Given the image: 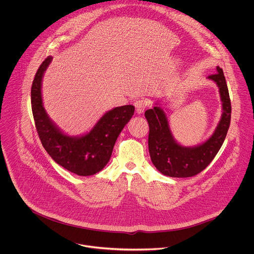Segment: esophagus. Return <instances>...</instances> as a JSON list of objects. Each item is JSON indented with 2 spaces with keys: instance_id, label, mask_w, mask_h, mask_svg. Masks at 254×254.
I'll list each match as a JSON object with an SVG mask.
<instances>
[{
  "instance_id": "34e87169",
  "label": "esophagus",
  "mask_w": 254,
  "mask_h": 254,
  "mask_svg": "<svg viewBox=\"0 0 254 254\" xmlns=\"http://www.w3.org/2000/svg\"><path fill=\"white\" fill-rule=\"evenodd\" d=\"M133 105L135 107V112L137 114H142L147 107V103L144 100H137L134 102Z\"/></svg>"
}]
</instances>
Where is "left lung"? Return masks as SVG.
<instances>
[{
  "instance_id": "left-lung-1",
  "label": "left lung",
  "mask_w": 254,
  "mask_h": 254,
  "mask_svg": "<svg viewBox=\"0 0 254 254\" xmlns=\"http://www.w3.org/2000/svg\"><path fill=\"white\" fill-rule=\"evenodd\" d=\"M220 89L223 115L212 136L202 144L186 147L173 137L168 119L160 107H153L144 116L149 126L148 149L153 165L163 175L176 178L192 177L203 171L215 158L227 136L230 125L232 105L223 69L217 67V73L208 76Z\"/></svg>"
}]
</instances>
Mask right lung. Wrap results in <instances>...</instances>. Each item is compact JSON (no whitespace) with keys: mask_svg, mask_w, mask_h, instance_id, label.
<instances>
[{"mask_svg":"<svg viewBox=\"0 0 254 254\" xmlns=\"http://www.w3.org/2000/svg\"><path fill=\"white\" fill-rule=\"evenodd\" d=\"M52 60L45 58L34 76L31 86V110L36 131L50 157L60 166L79 176L101 171L109 162L116 140L134 113L131 105L107 112L90 132L82 136L63 133L49 119L42 103L41 81Z\"/></svg>","mask_w":254,"mask_h":254,"instance_id":"obj_1","label":"right lung"}]
</instances>
